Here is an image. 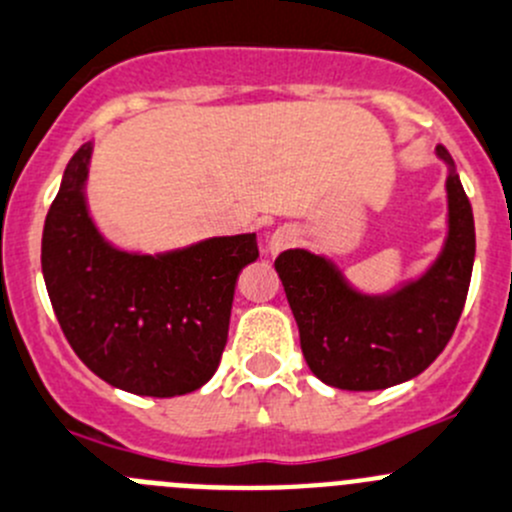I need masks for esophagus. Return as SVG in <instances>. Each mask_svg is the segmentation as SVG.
<instances>
[{"label":"esophagus","instance_id":"34e87169","mask_svg":"<svg viewBox=\"0 0 512 512\" xmlns=\"http://www.w3.org/2000/svg\"><path fill=\"white\" fill-rule=\"evenodd\" d=\"M294 241H296V233L291 231L289 226L276 228V231L269 236V253H274L276 256V253H281V251H286L289 246H294Z\"/></svg>","mask_w":512,"mask_h":512}]
</instances>
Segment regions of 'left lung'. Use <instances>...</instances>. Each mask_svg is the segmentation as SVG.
<instances>
[{
    "instance_id": "left-lung-1",
    "label": "left lung",
    "mask_w": 512,
    "mask_h": 512,
    "mask_svg": "<svg viewBox=\"0 0 512 512\" xmlns=\"http://www.w3.org/2000/svg\"><path fill=\"white\" fill-rule=\"evenodd\" d=\"M437 155L452 168L450 233L440 259L415 284L389 296H367L304 248L276 259V274L299 324L301 352L321 382L349 392L392 387L425 372L450 342L470 289L475 221L450 153L440 145Z\"/></svg>"
}]
</instances>
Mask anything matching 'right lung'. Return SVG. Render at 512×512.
Returning <instances> with one entry per match:
<instances>
[{"instance_id":"right-lung-1","label":"right lung","mask_w":512,"mask_h":512,"mask_svg":"<svg viewBox=\"0 0 512 512\" xmlns=\"http://www.w3.org/2000/svg\"><path fill=\"white\" fill-rule=\"evenodd\" d=\"M92 145L67 163L42 233V274L67 342L113 387L175 397L203 387L221 362L241 269L256 233L208 238L163 256L105 243L82 186Z\"/></svg>"}]
</instances>
